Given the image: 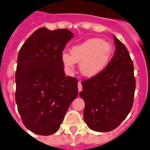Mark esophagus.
Segmentation results:
<instances>
[{
    "instance_id": "34e87169",
    "label": "esophagus",
    "mask_w": 150,
    "mask_h": 150,
    "mask_svg": "<svg viewBox=\"0 0 150 150\" xmlns=\"http://www.w3.org/2000/svg\"><path fill=\"white\" fill-rule=\"evenodd\" d=\"M78 90L79 91H81L83 90V86H82V83H81V81H79L78 83Z\"/></svg>"
}]
</instances>
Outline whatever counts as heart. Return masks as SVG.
I'll use <instances>...</instances> for the list:
<instances>
[{
	"label": "heart",
	"instance_id": "heart-1",
	"mask_svg": "<svg viewBox=\"0 0 150 150\" xmlns=\"http://www.w3.org/2000/svg\"><path fill=\"white\" fill-rule=\"evenodd\" d=\"M113 52L109 42L98 38L89 39L75 45L68 53H63L61 59L67 70L72 71L75 63H79L81 73L86 77H94L105 69Z\"/></svg>",
	"mask_w": 150,
	"mask_h": 150
}]
</instances>
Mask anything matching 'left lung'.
<instances>
[{
    "mask_svg": "<svg viewBox=\"0 0 150 150\" xmlns=\"http://www.w3.org/2000/svg\"><path fill=\"white\" fill-rule=\"evenodd\" d=\"M115 55L98 75L82 81L83 118L95 131H111L122 122L134 103L136 81L126 46L114 35Z\"/></svg>",
    "mask_w": 150,
    "mask_h": 150,
    "instance_id": "1",
    "label": "left lung"
}]
</instances>
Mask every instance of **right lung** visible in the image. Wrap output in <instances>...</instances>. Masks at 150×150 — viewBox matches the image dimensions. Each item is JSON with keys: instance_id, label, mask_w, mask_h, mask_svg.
I'll list each match as a JSON object with an SVG mask.
<instances>
[{"instance_id": "obj_1", "label": "right lung", "mask_w": 150, "mask_h": 150, "mask_svg": "<svg viewBox=\"0 0 150 150\" xmlns=\"http://www.w3.org/2000/svg\"><path fill=\"white\" fill-rule=\"evenodd\" d=\"M72 37L67 29L40 28L19 52L15 99L24 125L36 134L47 136L57 131L78 95V79L65 75L61 59Z\"/></svg>"}]
</instances>
